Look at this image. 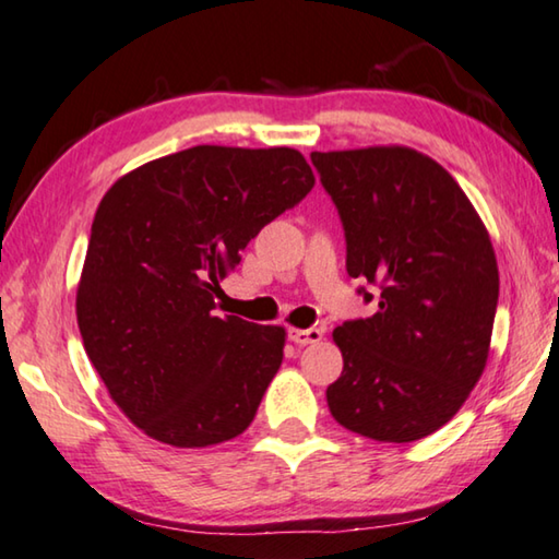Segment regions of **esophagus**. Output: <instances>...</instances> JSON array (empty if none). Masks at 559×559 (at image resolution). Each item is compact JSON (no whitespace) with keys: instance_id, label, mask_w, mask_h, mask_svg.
Wrapping results in <instances>:
<instances>
[{"instance_id":"34e87169","label":"esophagus","mask_w":559,"mask_h":559,"mask_svg":"<svg viewBox=\"0 0 559 559\" xmlns=\"http://www.w3.org/2000/svg\"><path fill=\"white\" fill-rule=\"evenodd\" d=\"M288 338L296 345H311L323 338V328H290Z\"/></svg>"}]
</instances>
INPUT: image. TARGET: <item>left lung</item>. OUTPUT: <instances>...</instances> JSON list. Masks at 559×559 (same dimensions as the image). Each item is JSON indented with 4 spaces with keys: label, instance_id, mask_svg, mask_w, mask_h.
Wrapping results in <instances>:
<instances>
[{
    "label": "left lung",
    "instance_id": "1",
    "mask_svg": "<svg viewBox=\"0 0 559 559\" xmlns=\"http://www.w3.org/2000/svg\"><path fill=\"white\" fill-rule=\"evenodd\" d=\"M311 162L338 209L348 276L378 288L373 316L333 331L343 373L328 407L370 440H420L485 370L500 294L490 236L453 176L415 148L313 152Z\"/></svg>",
    "mask_w": 559,
    "mask_h": 559
}]
</instances>
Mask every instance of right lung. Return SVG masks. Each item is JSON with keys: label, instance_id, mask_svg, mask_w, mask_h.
<instances>
[{"label": "right lung", "instance_id": "1", "mask_svg": "<svg viewBox=\"0 0 559 559\" xmlns=\"http://www.w3.org/2000/svg\"><path fill=\"white\" fill-rule=\"evenodd\" d=\"M313 183L296 148L193 146L104 193L76 288L79 333L111 401L148 438L218 445L255 418L286 331L221 318L216 296L248 241Z\"/></svg>", "mask_w": 559, "mask_h": 559}]
</instances>
